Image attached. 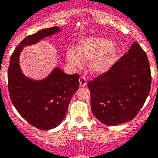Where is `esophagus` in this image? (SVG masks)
<instances>
[{
	"instance_id": "obj_1",
	"label": "esophagus",
	"mask_w": 158,
	"mask_h": 158,
	"mask_svg": "<svg viewBox=\"0 0 158 158\" xmlns=\"http://www.w3.org/2000/svg\"><path fill=\"white\" fill-rule=\"evenodd\" d=\"M87 83V80L86 79V78L83 77V76H81L79 78V85H80V87H85Z\"/></svg>"
}]
</instances>
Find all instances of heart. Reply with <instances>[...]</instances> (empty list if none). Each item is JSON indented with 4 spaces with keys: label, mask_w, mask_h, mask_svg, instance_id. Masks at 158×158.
<instances>
[{
    "label": "heart",
    "mask_w": 158,
    "mask_h": 158,
    "mask_svg": "<svg viewBox=\"0 0 158 158\" xmlns=\"http://www.w3.org/2000/svg\"><path fill=\"white\" fill-rule=\"evenodd\" d=\"M114 43L104 37H87L76 47V50L69 48L66 58L72 67L78 68L83 61H90V70L95 74L107 72L114 64L117 53L113 48Z\"/></svg>",
    "instance_id": "heart-1"
}]
</instances>
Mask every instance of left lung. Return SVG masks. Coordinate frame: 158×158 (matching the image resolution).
<instances>
[{"label": "left lung", "mask_w": 158, "mask_h": 158, "mask_svg": "<svg viewBox=\"0 0 158 158\" xmlns=\"http://www.w3.org/2000/svg\"><path fill=\"white\" fill-rule=\"evenodd\" d=\"M87 85L91 110L101 123L116 126L132 120L150 91L151 73L147 56L134 41L128 53L109 71Z\"/></svg>", "instance_id": "8db88e82"}]
</instances>
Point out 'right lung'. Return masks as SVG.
Segmentation results:
<instances>
[{
    "instance_id": "add662e5",
    "label": "right lung",
    "mask_w": 158,
    "mask_h": 158,
    "mask_svg": "<svg viewBox=\"0 0 158 158\" xmlns=\"http://www.w3.org/2000/svg\"><path fill=\"white\" fill-rule=\"evenodd\" d=\"M62 30L52 27L28 35L16 47L9 62L8 83L12 102L23 118L40 130H52L61 124L71 98L79 87V75H68L56 67L44 79H34L22 71L20 53L24 47L35 44Z\"/></svg>"
}]
</instances>
